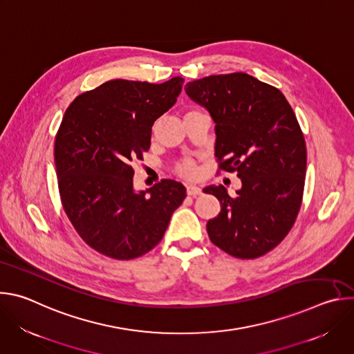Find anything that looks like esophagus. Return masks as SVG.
Returning <instances> with one entry per match:
<instances>
[{
    "label": "esophagus",
    "mask_w": 354,
    "mask_h": 354,
    "mask_svg": "<svg viewBox=\"0 0 354 354\" xmlns=\"http://www.w3.org/2000/svg\"><path fill=\"white\" fill-rule=\"evenodd\" d=\"M186 193H187L189 196H198V194L201 193V189H200V187H197V186L189 185V186L186 187Z\"/></svg>",
    "instance_id": "34e87169"
}]
</instances>
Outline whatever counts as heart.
I'll return each mask as SVG.
<instances>
[{"instance_id":"heart-1","label":"heart","mask_w":354,"mask_h":354,"mask_svg":"<svg viewBox=\"0 0 354 354\" xmlns=\"http://www.w3.org/2000/svg\"><path fill=\"white\" fill-rule=\"evenodd\" d=\"M176 175L185 178V179H193L197 175V167L193 160H183L175 167Z\"/></svg>"}]
</instances>
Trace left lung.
<instances>
[{"instance_id": "obj_1", "label": "left lung", "mask_w": 354, "mask_h": 354, "mask_svg": "<svg viewBox=\"0 0 354 354\" xmlns=\"http://www.w3.org/2000/svg\"><path fill=\"white\" fill-rule=\"evenodd\" d=\"M186 93L216 123L217 172H236L230 196L207 186L221 212L207 223L210 241L238 259H257L290 232L304 194L307 147L295 113L274 86L245 73L187 82Z\"/></svg>"}]
</instances>
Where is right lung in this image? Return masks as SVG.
Returning <instances> with one entry per match:
<instances>
[{
    "label": "right lung",
    "mask_w": 354,
    "mask_h": 354,
    "mask_svg": "<svg viewBox=\"0 0 354 354\" xmlns=\"http://www.w3.org/2000/svg\"><path fill=\"white\" fill-rule=\"evenodd\" d=\"M183 81L112 80L78 95L63 116L55 142L62 205L82 241L108 258L136 259L158 245L186 197L172 179L136 193L131 168Z\"/></svg>",
    "instance_id": "add662e5"
}]
</instances>
